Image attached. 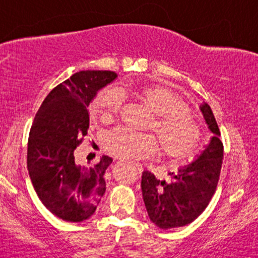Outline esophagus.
Instances as JSON below:
<instances>
[{
	"instance_id": "esophagus-1",
	"label": "esophagus",
	"mask_w": 258,
	"mask_h": 258,
	"mask_svg": "<svg viewBox=\"0 0 258 258\" xmlns=\"http://www.w3.org/2000/svg\"><path fill=\"white\" fill-rule=\"evenodd\" d=\"M135 166H136V170H137V172H138L139 174H141L142 172H143V167H142V165H138V164H136Z\"/></svg>"
}]
</instances>
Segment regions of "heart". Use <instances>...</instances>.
<instances>
[{"label":"heart","mask_w":258,"mask_h":258,"mask_svg":"<svg viewBox=\"0 0 258 258\" xmlns=\"http://www.w3.org/2000/svg\"><path fill=\"white\" fill-rule=\"evenodd\" d=\"M138 99L154 114L148 128L156 136L139 135L116 128L104 139L105 152L123 160H142L153 156L158 150L168 159L183 160L197 150L201 130L182 98L166 87L158 85H141L135 90ZM92 110L103 122L114 120L122 106L120 91L105 87L98 91L92 102Z\"/></svg>","instance_id":"obj_1"}]
</instances>
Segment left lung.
<instances>
[{
    "label": "left lung",
    "mask_w": 258,
    "mask_h": 258,
    "mask_svg": "<svg viewBox=\"0 0 258 258\" xmlns=\"http://www.w3.org/2000/svg\"><path fill=\"white\" fill-rule=\"evenodd\" d=\"M200 109L214 137L199 158L179 168L178 173H170L173 178L171 183L156 179L148 171L142 174V194L148 216L161 229L183 227L197 220L217 188L223 159L221 131L211 108L205 103Z\"/></svg>",
    "instance_id": "left-lung-1"
}]
</instances>
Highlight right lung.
I'll return each mask as SVG.
<instances>
[{
  "label": "right lung",
  "instance_id": "obj_1",
  "mask_svg": "<svg viewBox=\"0 0 258 258\" xmlns=\"http://www.w3.org/2000/svg\"><path fill=\"white\" fill-rule=\"evenodd\" d=\"M116 73L86 70L49 92L32 121L28 141V171L37 197L53 215L67 222L88 220L105 193L104 173L112 159L93 166L75 164V149L87 136V106Z\"/></svg>",
  "mask_w": 258,
  "mask_h": 258
}]
</instances>
